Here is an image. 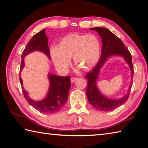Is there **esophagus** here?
I'll return each mask as SVG.
<instances>
[{
  "label": "esophagus",
  "mask_w": 148,
  "mask_h": 148,
  "mask_svg": "<svg viewBox=\"0 0 148 148\" xmlns=\"http://www.w3.org/2000/svg\"><path fill=\"white\" fill-rule=\"evenodd\" d=\"M77 77H71V82L72 83H74V82L76 81V80H77Z\"/></svg>",
  "instance_id": "34e87169"
}]
</instances>
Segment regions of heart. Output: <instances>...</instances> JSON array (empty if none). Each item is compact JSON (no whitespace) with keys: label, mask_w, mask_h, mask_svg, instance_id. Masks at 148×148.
Here are the masks:
<instances>
[{"label":"heart","mask_w":148,"mask_h":148,"mask_svg":"<svg viewBox=\"0 0 148 148\" xmlns=\"http://www.w3.org/2000/svg\"><path fill=\"white\" fill-rule=\"evenodd\" d=\"M101 51V42L96 35L71 34L62 38L57 47H51L50 55L59 71L68 69L72 57L77 66L89 71L99 62Z\"/></svg>","instance_id":"obj_1"}]
</instances>
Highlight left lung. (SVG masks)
Wrapping results in <instances>:
<instances>
[{
	"instance_id": "left-lung-1",
	"label": "left lung",
	"mask_w": 148,
	"mask_h": 148,
	"mask_svg": "<svg viewBox=\"0 0 148 148\" xmlns=\"http://www.w3.org/2000/svg\"><path fill=\"white\" fill-rule=\"evenodd\" d=\"M91 31H96L102 38V53L99 62L88 74L86 75L87 79L86 95L90 104L95 109L100 111L108 112L116 109L121 106L129 99L132 83L129 86L128 92L121 99L112 100L102 95L97 86V79L101 67L103 66L106 60L112 56H120L123 57L129 65L131 71V80L134 75V68L132 62V57L123 42L106 28L95 27L89 29Z\"/></svg>"
}]
</instances>
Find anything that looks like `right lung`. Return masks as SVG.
<instances>
[{
	"label": "right lung",
	"mask_w": 148,
	"mask_h": 148,
	"mask_svg": "<svg viewBox=\"0 0 148 148\" xmlns=\"http://www.w3.org/2000/svg\"><path fill=\"white\" fill-rule=\"evenodd\" d=\"M46 30L43 29L34 34L30 40L26 47H25L21 55V62L20 71L25 66L24 57L27 55L34 51H39L44 53L51 58L48 47V41L46 34ZM19 74V80L21 86H23V82ZM49 89L46 98L40 101H35L29 97L27 91L21 87L25 99L28 103L34 107L38 111L44 114H53L61 110L64 107L69 97V91L71 87L70 76H58L55 74H49Z\"/></svg>",
	"instance_id": "1"
}]
</instances>
